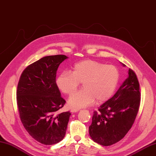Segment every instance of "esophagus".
Listing matches in <instances>:
<instances>
[{
  "label": "esophagus",
  "mask_w": 156,
  "mask_h": 156,
  "mask_svg": "<svg viewBox=\"0 0 156 156\" xmlns=\"http://www.w3.org/2000/svg\"><path fill=\"white\" fill-rule=\"evenodd\" d=\"M70 111L72 113H76V112H78V111H79V109H74V108H72L71 109H70Z\"/></svg>",
  "instance_id": "esophagus-1"
}]
</instances>
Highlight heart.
<instances>
[{
	"label": "heart",
	"instance_id": "b5f03b06",
	"mask_svg": "<svg viewBox=\"0 0 156 156\" xmlns=\"http://www.w3.org/2000/svg\"><path fill=\"white\" fill-rule=\"evenodd\" d=\"M120 73L112 65L93 60L76 63L73 72L64 70L57 78V87L63 94L70 95L83 82V90L73 94L69 99L70 106L83 108L97 101L103 103L109 99L118 86Z\"/></svg>",
	"mask_w": 156,
	"mask_h": 156
}]
</instances>
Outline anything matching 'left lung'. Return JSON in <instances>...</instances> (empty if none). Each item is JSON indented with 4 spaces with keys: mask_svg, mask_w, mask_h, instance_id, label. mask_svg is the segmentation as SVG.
<instances>
[{
    "mask_svg": "<svg viewBox=\"0 0 156 156\" xmlns=\"http://www.w3.org/2000/svg\"><path fill=\"white\" fill-rule=\"evenodd\" d=\"M140 103L139 82L136 74L129 69V77L116 94L101 105L98 111L94 112L92 122L89 126L91 139L105 146L121 140L133 126Z\"/></svg>",
    "mask_w": 156,
    "mask_h": 156,
    "instance_id": "1",
    "label": "left lung"
}]
</instances>
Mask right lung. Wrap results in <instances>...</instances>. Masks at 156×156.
Here are the masks:
<instances>
[{
  "label": "right lung",
  "instance_id": "obj_1",
  "mask_svg": "<svg viewBox=\"0 0 156 156\" xmlns=\"http://www.w3.org/2000/svg\"><path fill=\"white\" fill-rule=\"evenodd\" d=\"M68 57L47 56L23 70L16 91L20 118L35 140L45 145L61 141L66 134L70 111L58 113L66 101L56 83L57 70Z\"/></svg>",
  "mask_w": 156,
  "mask_h": 156
}]
</instances>
